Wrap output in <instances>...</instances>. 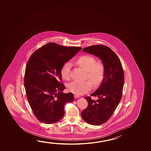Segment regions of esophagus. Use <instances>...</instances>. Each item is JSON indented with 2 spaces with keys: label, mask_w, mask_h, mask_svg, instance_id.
<instances>
[{
  "label": "esophagus",
  "mask_w": 151,
  "mask_h": 151,
  "mask_svg": "<svg viewBox=\"0 0 151 151\" xmlns=\"http://www.w3.org/2000/svg\"><path fill=\"white\" fill-rule=\"evenodd\" d=\"M74 97L75 99H77V98H79V95H76V94H75Z\"/></svg>",
  "instance_id": "34e87169"
}]
</instances>
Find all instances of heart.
<instances>
[{
    "label": "heart",
    "instance_id": "obj_1",
    "mask_svg": "<svg viewBox=\"0 0 151 151\" xmlns=\"http://www.w3.org/2000/svg\"><path fill=\"white\" fill-rule=\"evenodd\" d=\"M75 63L86 71V78H89L94 86H98L101 83L105 73V66L101 60H95L93 56L84 55L79 57ZM71 67L72 64L70 62H66L63 65L60 70L63 78L66 80L69 79ZM91 82L89 81H75L69 83L67 88L74 94L82 95L91 89Z\"/></svg>",
    "mask_w": 151,
    "mask_h": 151
}]
</instances>
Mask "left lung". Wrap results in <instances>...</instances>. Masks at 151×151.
I'll use <instances>...</instances> for the list:
<instances>
[{
	"label": "left lung",
	"mask_w": 151,
	"mask_h": 151,
	"mask_svg": "<svg viewBox=\"0 0 151 151\" xmlns=\"http://www.w3.org/2000/svg\"><path fill=\"white\" fill-rule=\"evenodd\" d=\"M83 51L99 57L105 66L101 85L90 95L98 99L95 101L91 96L85 97L88 106L81 113L87 123L99 125L110 119L121 99L124 83L123 69L119 57L109 47L92 45L84 48Z\"/></svg>",
	"instance_id": "left-lung-1"
}]
</instances>
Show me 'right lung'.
<instances>
[{
  "mask_svg": "<svg viewBox=\"0 0 151 151\" xmlns=\"http://www.w3.org/2000/svg\"><path fill=\"white\" fill-rule=\"evenodd\" d=\"M55 42L45 45L30 57L25 69L24 86L32 112L39 121L53 124L64 115L65 105L74 101L71 93H63L60 70L65 63L82 50Z\"/></svg>",
  "mask_w": 151,
  "mask_h": 151,
  "instance_id": "right-lung-1",
  "label": "right lung"
}]
</instances>
